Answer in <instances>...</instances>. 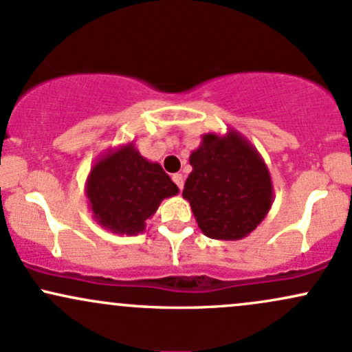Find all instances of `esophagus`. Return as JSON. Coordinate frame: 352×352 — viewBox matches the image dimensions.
<instances>
[{"mask_svg":"<svg viewBox=\"0 0 352 352\" xmlns=\"http://www.w3.org/2000/svg\"><path fill=\"white\" fill-rule=\"evenodd\" d=\"M172 180H173V182H175L177 187H179L180 190H182V188H184V177H182V173H175V175L172 177Z\"/></svg>","mask_w":352,"mask_h":352,"instance_id":"34e87169","label":"esophagus"}]
</instances>
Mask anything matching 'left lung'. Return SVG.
Wrapping results in <instances>:
<instances>
[{"label": "left lung", "instance_id": "obj_1", "mask_svg": "<svg viewBox=\"0 0 352 352\" xmlns=\"http://www.w3.org/2000/svg\"><path fill=\"white\" fill-rule=\"evenodd\" d=\"M188 162L182 195L200 230L217 241H241L256 230L274 202L270 172L256 146L234 129L204 133Z\"/></svg>", "mask_w": 352, "mask_h": 352}]
</instances>
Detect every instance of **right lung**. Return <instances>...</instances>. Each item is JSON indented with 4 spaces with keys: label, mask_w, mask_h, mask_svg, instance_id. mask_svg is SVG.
<instances>
[{
    "label": "right lung",
    "mask_w": 352,
    "mask_h": 352,
    "mask_svg": "<svg viewBox=\"0 0 352 352\" xmlns=\"http://www.w3.org/2000/svg\"><path fill=\"white\" fill-rule=\"evenodd\" d=\"M85 194L98 226L113 234L137 235L144 232L162 200L179 194V187L160 164L142 157L130 142L96 158Z\"/></svg>",
    "instance_id": "right-lung-1"
}]
</instances>
